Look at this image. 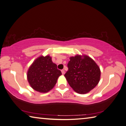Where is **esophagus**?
Returning a JSON list of instances; mask_svg holds the SVG:
<instances>
[{
	"label": "esophagus",
	"instance_id": "34e87169",
	"mask_svg": "<svg viewBox=\"0 0 126 126\" xmlns=\"http://www.w3.org/2000/svg\"><path fill=\"white\" fill-rule=\"evenodd\" d=\"M61 72H62V74H63V75L64 74V73H65V71H64V69H62V70H61Z\"/></svg>",
	"mask_w": 126,
	"mask_h": 126
}]
</instances>
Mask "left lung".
<instances>
[{
  "label": "left lung",
  "mask_w": 126,
  "mask_h": 126,
  "mask_svg": "<svg viewBox=\"0 0 126 126\" xmlns=\"http://www.w3.org/2000/svg\"><path fill=\"white\" fill-rule=\"evenodd\" d=\"M68 68L64 77L71 88L77 93H88L99 83L101 75L100 68L90 57H70Z\"/></svg>",
  "instance_id": "obj_1"
}]
</instances>
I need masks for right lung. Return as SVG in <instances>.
Segmentation results:
<instances>
[{
	"mask_svg": "<svg viewBox=\"0 0 126 126\" xmlns=\"http://www.w3.org/2000/svg\"><path fill=\"white\" fill-rule=\"evenodd\" d=\"M57 67L49 56H42L36 59L29 68L27 74V80L31 88L43 93L53 89L58 77L62 75Z\"/></svg>",
	"mask_w": 126,
	"mask_h": 126,
	"instance_id": "right-lung-1",
	"label": "right lung"
}]
</instances>
